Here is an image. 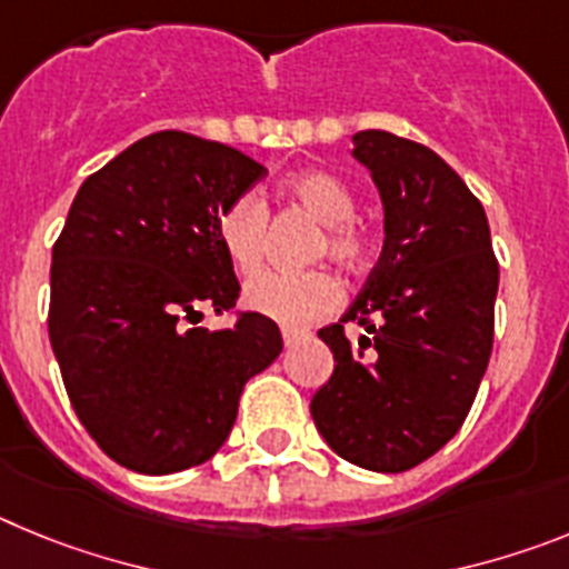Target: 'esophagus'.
<instances>
[{
    "label": "esophagus",
    "instance_id": "obj_1",
    "mask_svg": "<svg viewBox=\"0 0 569 569\" xmlns=\"http://www.w3.org/2000/svg\"><path fill=\"white\" fill-rule=\"evenodd\" d=\"M308 330L305 328H281V339H284V345L288 347H293V345H299L301 339H308Z\"/></svg>",
    "mask_w": 569,
    "mask_h": 569
}]
</instances>
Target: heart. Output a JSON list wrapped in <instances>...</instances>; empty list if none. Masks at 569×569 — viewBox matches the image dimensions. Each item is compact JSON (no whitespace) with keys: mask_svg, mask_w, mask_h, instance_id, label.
<instances>
[{"mask_svg":"<svg viewBox=\"0 0 569 569\" xmlns=\"http://www.w3.org/2000/svg\"><path fill=\"white\" fill-rule=\"evenodd\" d=\"M288 196L321 222V236L316 239L313 256H330L347 270H361L373 256V239L353 219L356 196L328 170H308L288 182ZM270 210L259 193L236 196L216 216V236L224 256L241 276L259 270L264 259ZM244 301L256 313L299 328L321 319L341 301V284L330 270L313 268L301 273L264 270L244 290Z\"/></svg>","mask_w":569,"mask_h":569,"instance_id":"1","label":"heart"}]
</instances>
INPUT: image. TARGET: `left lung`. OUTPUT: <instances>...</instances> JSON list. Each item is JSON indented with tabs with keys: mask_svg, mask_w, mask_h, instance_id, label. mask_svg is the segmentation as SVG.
I'll use <instances>...</instances> for the list:
<instances>
[{
	"mask_svg": "<svg viewBox=\"0 0 569 569\" xmlns=\"http://www.w3.org/2000/svg\"><path fill=\"white\" fill-rule=\"evenodd\" d=\"M385 204V248L339 325L319 330L333 376L310 401L350 465L405 472L459 433L492 350L499 261L481 202L430 148L387 130L353 136ZM347 320L366 328L350 342Z\"/></svg>",
	"mask_w": 569,
	"mask_h": 569,
	"instance_id": "8db88e82",
	"label": "left lung"
}]
</instances>
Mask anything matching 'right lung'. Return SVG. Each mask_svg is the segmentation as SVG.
<instances>
[{
    "mask_svg": "<svg viewBox=\"0 0 569 569\" xmlns=\"http://www.w3.org/2000/svg\"><path fill=\"white\" fill-rule=\"evenodd\" d=\"M264 168L182 130L150 133L84 179L53 244L48 333L64 390L116 465H202L233 430L250 376L281 353L276 321L241 313L216 216Z\"/></svg>",
    "mask_w": 569,
    "mask_h": 569,
    "instance_id": "add662e5",
    "label": "right lung"
}]
</instances>
